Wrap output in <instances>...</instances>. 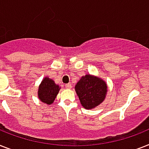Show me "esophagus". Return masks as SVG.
Returning a JSON list of instances; mask_svg holds the SVG:
<instances>
[{
	"instance_id": "1",
	"label": "esophagus",
	"mask_w": 149,
	"mask_h": 149,
	"mask_svg": "<svg viewBox=\"0 0 149 149\" xmlns=\"http://www.w3.org/2000/svg\"><path fill=\"white\" fill-rule=\"evenodd\" d=\"M65 87H66V89H71V85L70 84V83H68V84H66V85H65Z\"/></svg>"
}]
</instances>
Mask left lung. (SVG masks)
<instances>
[{"instance_id": "obj_1", "label": "left lung", "mask_w": 149, "mask_h": 149, "mask_svg": "<svg viewBox=\"0 0 149 149\" xmlns=\"http://www.w3.org/2000/svg\"><path fill=\"white\" fill-rule=\"evenodd\" d=\"M75 90L83 108L93 109L105 100L108 86L100 77L86 74L81 77L75 86Z\"/></svg>"}]
</instances>
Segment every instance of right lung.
<instances>
[{
	"instance_id": "right-lung-1",
	"label": "right lung",
	"mask_w": 149,
	"mask_h": 149,
	"mask_svg": "<svg viewBox=\"0 0 149 149\" xmlns=\"http://www.w3.org/2000/svg\"><path fill=\"white\" fill-rule=\"evenodd\" d=\"M60 89V86L56 84L52 79L46 77L43 79V80L41 81L40 84L39 85L37 92L38 98L43 103L51 105L54 103Z\"/></svg>"
}]
</instances>
